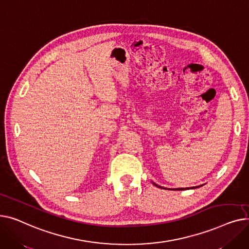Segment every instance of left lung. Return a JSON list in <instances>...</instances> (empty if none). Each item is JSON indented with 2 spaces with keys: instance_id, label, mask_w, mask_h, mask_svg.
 <instances>
[{
  "instance_id": "8db88e82",
  "label": "left lung",
  "mask_w": 249,
  "mask_h": 249,
  "mask_svg": "<svg viewBox=\"0 0 249 249\" xmlns=\"http://www.w3.org/2000/svg\"><path fill=\"white\" fill-rule=\"evenodd\" d=\"M153 184L155 185V186H157V187H159V188H160V189H166V190H187V189H196V188H199L200 186H198V187H191V188H177V189H168V188H164V187H162V186H159V185H157L156 183H154L153 182Z\"/></svg>"
}]
</instances>
